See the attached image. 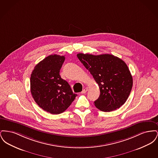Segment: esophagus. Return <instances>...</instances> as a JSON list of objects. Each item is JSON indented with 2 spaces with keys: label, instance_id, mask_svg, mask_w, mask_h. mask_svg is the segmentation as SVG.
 <instances>
[{
  "label": "esophagus",
  "instance_id": "esophagus-1",
  "mask_svg": "<svg viewBox=\"0 0 158 158\" xmlns=\"http://www.w3.org/2000/svg\"><path fill=\"white\" fill-rule=\"evenodd\" d=\"M88 90V88H84L82 90V93L83 94H85L87 91Z\"/></svg>",
  "mask_w": 158,
  "mask_h": 158
}]
</instances>
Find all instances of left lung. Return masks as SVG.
Listing matches in <instances>:
<instances>
[{
	"label": "left lung",
	"instance_id": "left-lung-1",
	"mask_svg": "<svg viewBox=\"0 0 158 158\" xmlns=\"http://www.w3.org/2000/svg\"><path fill=\"white\" fill-rule=\"evenodd\" d=\"M77 57L98 83L100 95L94 102L98 109L110 112L126 102L133 86V77L123 60L109 54L79 53Z\"/></svg>",
	"mask_w": 158,
	"mask_h": 158
}]
</instances>
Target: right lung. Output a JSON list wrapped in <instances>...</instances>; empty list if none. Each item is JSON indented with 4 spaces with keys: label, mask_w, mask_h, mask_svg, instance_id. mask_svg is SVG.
Wrapping results in <instances>:
<instances>
[{
    "label": "right lung",
    "mask_w": 158,
    "mask_h": 158,
    "mask_svg": "<svg viewBox=\"0 0 158 158\" xmlns=\"http://www.w3.org/2000/svg\"><path fill=\"white\" fill-rule=\"evenodd\" d=\"M65 57L50 55L35 66L30 77L31 93L43 110L52 114L63 113L75 100L68 82L61 78L60 70Z\"/></svg>",
    "instance_id": "obj_1"
}]
</instances>
